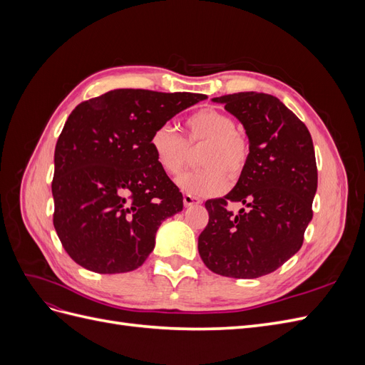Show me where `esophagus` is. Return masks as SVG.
<instances>
[{
  "label": "esophagus",
  "mask_w": 365,
  "mask_h": 365,
  "mask_svg": "<svg viewBox=\"0 0 365 365\" xmlns=\"http://www.w3.org/2000/svg\"><path fill=\"white\" fill-rule=\"evenodd\" d=\"M182 201H184L185 207H193V205H200L201 204V200H197V197H195V196H192L189 193H184Z\"/></svg>",
  "instance_id": "1"
}]
</instances>
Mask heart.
I'll return each mask as SVG.
<instances>
[{"label":"heart","instance_id":"heart-1","mask_svg":"<svg viewBox=\"0 0 365 365\" xmlns=\"http://www.w3.org/2000/svg\"><path fill=\"white\" fill-rule=\"evenodd\" d=\"M185 140L168 126H158L150 134L149 145L160 169L169 176L182 172L189 161V148L202 146L200 165L202 169L187 173L178 180L184 192L192 196H215L222 193L230 181H236L244 173L250 143L242 132L236 130L235 120L213 108H204L184 121Z\"/></svg>","mask_w":365,"mask_h":365}]
</instances>
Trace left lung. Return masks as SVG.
Returning <instances> with one entry per match:
<instances>
[{
  "instance_id": "obj_1",
  "label": "left lung",
  "mask_w": 365,
  "mask_h": 365,
  "mask_svg": "<svg viewBox=\"0 0 365 365\" xmlns=\"http://www.w3.org/2000/svg\"><path fill=\"white\" fill-rule=\"evenodd\" d=\"M245 128L250 157L235 189L208 200V224L197 237L205 267L233 279L274 272L302 248L312 220L318 173L312 137L277 97L236 93L215 97ZM230 202L246 207L235 215Z\"/></svg>"
}]
</instances>
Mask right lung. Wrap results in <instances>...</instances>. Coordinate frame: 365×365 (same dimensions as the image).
I'll return each instance as SVG.
<instances>
[{
    "mask_svg": "<svg viewBox=\"0 0 365 365\" xmlns=\"http://www.w3.org/2000/svg\"><path fill=\"white\" fill-rule=\"evenodd\" d=\"M207 96L114 90L77 105L54 149L53 224L68 256L98 274L141 267L164 219L182 210L149 138Z\"/></svg>",
    "mask_w": 365,
    "mask_h": 365,
    "instance_id": "1",
    "label": "right lung"
}]
</instances>
